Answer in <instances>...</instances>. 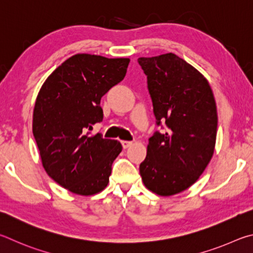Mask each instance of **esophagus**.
I'll use <instances>...</instances> for the list:
<instances>
[{
    "label": "esophagus",
    "instance_id": "obj_1",
    "mask_svg": "<svg viewBox=\"0 0 253 253\" xmlns=\"http://www.w3.org/2000/svg\"><path fill=\"white\" fill-rule=\"evenodd\" d=\"M121 143H122V147L124 148V149H127L129 147H131L132 145V141H126V140H123V141H121Z\"/></svg>",
    "mask_w": 253,
    "mask_h": 253
}]
</instances>
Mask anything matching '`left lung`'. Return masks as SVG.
I'll list each match as a JSON object with an SVG mask.
<instances>
[{
  "instance_id": "left-lung-1",
  "label": "left lung",
  "mask_w": 253,
  "mask_h": 253,
  "mask_svg": "<svg viewBox=\"0 0 253 253\" xmlns=\"http://www.w3.org/2000/svg\"><path fill=\"white\" fill-rule=\"evenodd\" d=\"M158 126L149 139L140 174L147 189L171 197L196 183L214 152L218 114L205 75L173 53L139 57Z\"/></svg>"
}]
</instances>
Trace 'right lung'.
Segmentation results:
<instances>
[{"label": "right lung", "instance_id": "obj_1", "mask_svg": "<svg viewBox=\"0 0 253 253\" xmlns=\"http://www.w3.org/2000/svg\"><path fill=\"white\" fill-rule=\"evenodd\" d=\"M130 59L75 54L48 75L39 91L32 131L50 178L79 196H93L109 183L122 145L91 134L101 122V97L126 77Z\"/></svg>", "mask_w": 253, "mask_h": 253}]
</instances>
